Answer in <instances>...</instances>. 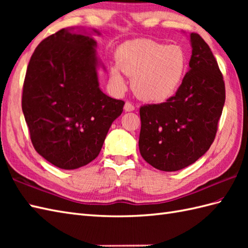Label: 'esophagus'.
I'll list each match as a JSON object with an SVG mask.
<instances>
[{
    "label": "esophagus",
    "instance_id": "esophagus-1",
    "mask_svg": "<svg viewBox=\"0 0 248 248\" xmlns=\"http://www.w3.org/2000/svg\"><path fill=\"white\" fill-rule=\"evenodd\" d=\"M134 105L132 103L130 102H125L124 104V110L125 112H132V110H134Z\"/></svg>",
    "mask_w": 248,
    "mask_h": 248
}]
</instances>
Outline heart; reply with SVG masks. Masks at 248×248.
<instances>
[{"label": "heart", "instance_id": "1", "mask_svg": "<svg viewBox=\"0 0 248 248\" xmlns=\"http://www.w3.org/2000/svg\"><path fill=\"white\" fill-rule=\"evenodd\" d=\"M186 68V55L181 46L136 39L118 49L117 65L109 66V77L114 85L124 91V72L134 78V91L140 99L163 103L180 88Z\"/></svg>", "mask_w": 248, "mask_h": 248}]
</instances>
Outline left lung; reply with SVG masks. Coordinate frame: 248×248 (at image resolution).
<instances>
[{
    "label": "left lung",
    "instance_id": "obj_1",
    "mask_svg": "<svg viewBox=\"0 0 248 248\" xmlns=\"http://www.w3.org/2000/svg\"><path fill=\"white\" fill-rule=\"evenodd\" d=\"M189 68L175 96L140 109V152L163 171L186 168L209 150L225 103V83L211 49L198 34H189Z\"/></svg>",
    "mask_w": 248,
    "mask_h": 248
}]
</instances>
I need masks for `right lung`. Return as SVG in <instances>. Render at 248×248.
Instances as JSON below:
<instances>
[{
    "label": "right lung",
    "instance_id": "right-lung-1",
    "mask_svg": "<svg viewBox=\"0 0 248 248\" xmlns=\"http://www.w3.org/2000/svg\"><path fill=\"white\" fill-rule=\"evenodd\" d=\"M98 30L67 28L41 41L26 70L22 110L36 151L62 170L98 156L124 102L105 94L98 69Z\"/></svg>",
    "mask_w": 248,
    "mask_h": 248
}]
</instances>
